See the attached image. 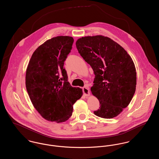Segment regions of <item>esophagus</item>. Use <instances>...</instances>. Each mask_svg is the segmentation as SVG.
<instances>
[{"label": "esophagus", "mask_w": 159, "mask_h": 159, "mask_svg": "<svg viewBox=\"0 0 159 159\" xmlns=\"http://www.w3.org/2000/svg\"><path fill=\"white\" fill-rule=\"evenodd\" d=\"M83 93L85 96H89L90 95V92H89V88L88 87V85H85L83 88Z\"/></svg>", "instance_id": "esophagus-1"}]
</instances>
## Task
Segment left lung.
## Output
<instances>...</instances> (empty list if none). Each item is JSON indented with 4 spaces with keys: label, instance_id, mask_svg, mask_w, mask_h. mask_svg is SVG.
Returning a JSON list of instances; mask_svg holds the SVG:
<instances>
[{
    "label": "left lung",
    "instance_id": "8db88e82",
    "mask_svg": "<svg viewBox=\"0 0 159 159\" xmlns=\"http://www.w3.org/2000/svg\"><path fill=\"white\" fill-rule=\"evenodd\" d=\"M76 45L95 76L91 90L100 107L93 113L104 119L116 117L135 92L136 72L132 59L121 46L103 36L82 37Z\"/></svg>",
    "mask_w": 159,
    "mask_h": 159
}]
</instances>
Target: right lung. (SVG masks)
<instances>
[{"instance_id":"right-lung-1","label":"right lung","mask_w":159,"mask_h":159,"mask_svg":"<svg viewBox=\"0 0 159 159\" xmlns=\"http://www.w3.org/2000/svg\"><path fill=\"white\" fill-rule=\"evenodd\" d=\"M74 39L57 36L46 41L33 52L26 70L25 85L31 101L45 119L57 123L67 120L73 104L83 95L71 86L64 68Z\"/></svg>"}]
</instances>
